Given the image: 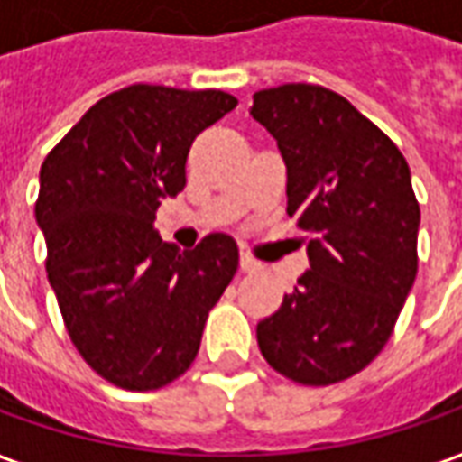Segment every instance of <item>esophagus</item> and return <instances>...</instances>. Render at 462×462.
<instances>
[{"label":"esophagus","mask_w":462,"mask_h":462,"mask_svg":"<svg viewBox=\"0 0 462 462\" xmlns=\"http://www.w3.org/2000/svg\"><path fill=\"white\" fill-rule=\"evenodd\" d=\"M240 268L250 273V271H255L258 268V261L253 258V255H247V253H240Z\"/></svg>","instance_id":"1"}]
</instances>
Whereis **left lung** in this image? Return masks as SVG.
Listing matches in <instances>:
<instances>
[{
  "instance_id": "1",
  "label": "left lung",
  "mask_w": 462,
  "mask_h": 462,
  "mask_svg": "<svg viewBox=\"0 0 462 462\" xmlns=\"http://www.w3.org/2000/svg\"><path fill=\"white\" fill-rule=\"evenodd\" d=\"M250 115L279 143L286 215L310 235V271L258 322V347L294 383H340L383 350L417 279L420 201L406 158L317 84L255 91Z\"/></svg>"
}]
</instances>
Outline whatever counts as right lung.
<instances>
[{
	"mask_svg": "<svg viewBox=\"0 0 462 462\" xmlns=\"http://www.w3.org/2000/svg\"><path fill=\"white\" fill-rule=\"evenodd\" d=\"M235 106L217 88L133 84L94 104L42 161L48 281L73 347L120 389H163L189 371L237 271L230 235L179 253L152 225L161 199L186 186L194 137Z\"/></svg>",
	"mask_w": 462,
	"mask_h": 462,
	"instance_id": "1",
	"label": "right lung"
}]
</instances>
